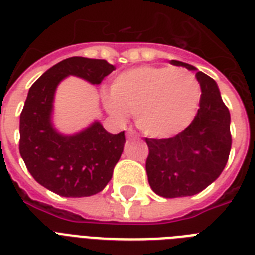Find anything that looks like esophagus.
<instances>
[{"label": "esophagus", "mask_w": 255, "mask_h": 255, "mask_svg": "<svg viewBox=\"0 0 255 255\" xmlns=\"http://www.w3.org/2000/svg\"><path fill=\"white\" fill-rule=\"evenodd\" d=\"M137 137V135H135V133H134L133 130H129V131H128V138H129V139H131V138H135Z\"/></svg>", "instance_id": "34e87169"}]
</instances>
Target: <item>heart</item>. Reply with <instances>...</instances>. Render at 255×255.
Masks as SVG:
<instances>
[{"mask_svg":"<svg viewBox=\"0 0 255 255\" xmlns=\"http://www.w3.org/2000/svg\"><path fill=\"white\" fill-rule=\"evenodd\" d=\"M108 109L117 117L135 112L139 129L152 137H170L191 124L200 103V85L184 68L144 66L118 75Z\"/></svg>","mask_w":255,"mask_h":255,"instance_id":"obj_1","label":"heart"}]
</instances>
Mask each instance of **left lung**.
I'll list each match as a JSON object with an SVG mask.
<instances>
[{"label":"left lung","instance_id":"obj_1","mask_svg":"<svg viewBox=\"0 0 255 255\" xmlns=\"http://www.w3.org/2000/svg\"><path fill=\"white\" fill-rule=\"evenodd\" d=\"M171 64L196 71L201 96L196 116L182 133L144 139L148 184L167 199L192 196L207 188L225 168L232 147L231 113L216 81L191 64L178 60Z\"/></svg>","mask_w":255,"mask_h":255}]
</instances>
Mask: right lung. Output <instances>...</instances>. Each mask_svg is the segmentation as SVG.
Returning <instances> with one entry per match:
<instances>
[{
  "instance_id": "right-lung-1",
  "label": "right lung",
  "mask_w": 255,
  "mask_h": 255,
  "mask_svg": "<svg viewBox=\"0 0 255 255\" xmlns=\"http://www.w3.org/2000/svg\"><path fill=\"white\" fill-rule=\"evenodd\" d=\"M116 70L103 59L73 56L47 70L28 89L19 118V152L32 178L64 197H87L105 188L121 158L125 131L108 133L99 121L75 135L59 134L51 113L55 89L68 75L100 84Z\"/></svg>"
}]
</instances>
